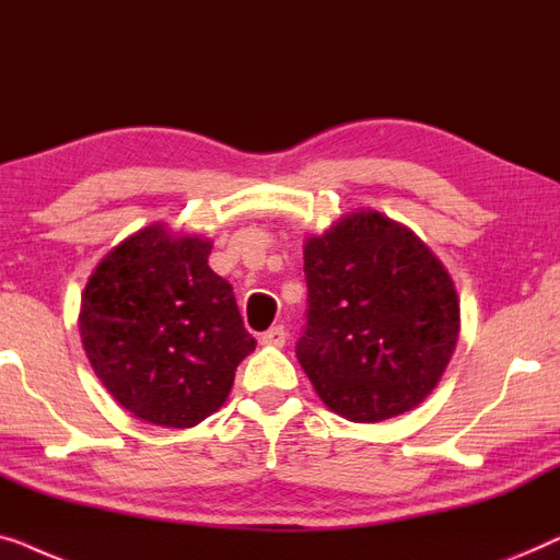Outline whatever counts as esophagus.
Returning <instances> with one entry per match:
<instances>
[{
    "label": "esophagus",
    "mask_w": 560,
    "mask_h": 560,
    "mask_svg": "<svg viewBox=\"0 0 560 560\" xmlns=\"http://www.w3.org/2000/svg\"><path fill=\"white\" fill-rule=\"evenodd\" d=\"M258 342L266 345V348H283V345H287V329H283L281 325L271 327L269 332H264L261 337H258Z\"/></svg>",
    "instance_id": "34e87169"
}]
</instances>
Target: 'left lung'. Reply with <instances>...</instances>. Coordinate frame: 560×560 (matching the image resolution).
Instances as JSON below:
<instances>
[{"instance_id":"obj_1","label":"left lung","mask_w":560,"mask_h":560,"mask_svg":"<svg viewBox=\"0 0 560 560\" xmlns=\"http://www.w3.org/2000/svg\"><path fill=\"white\" fill-rule=\"evenodd\" d=\"M310 287L299 365L329 411L381 423L436 388L459 340V296L439 256L385 212H345L304 241Z\"/></svg>"}]
</instances>
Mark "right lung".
I'll return each mask as SVG.
<instances>
[{"label":"right lung","mask_w":560,"mask_h":560,"mask_svg":"<svg viewBox=\"0 0 560 560\" xmlns=\"http://www.w3.org/2000/svg\"><path fill=\"white\" fill-rule=\"evenodd\" d=\"M212 241L152 223L101 258L81 294L83 350L137 419L192 429L228 400L256 350L233 289L208 266Z\"/></svg>","instance_id":"right-lung-1"}]
</instances>
